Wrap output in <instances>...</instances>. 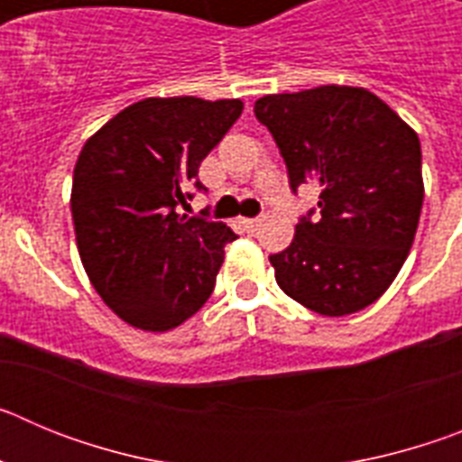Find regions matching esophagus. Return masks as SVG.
I'll use <instances>...</instances> for the list:
<instances>
[{
  "instance_id": "esophagus-1",
  "label": "esophagus",
  "mask_w": 462,
  "mask_h": 462,
  "mask_svg": "<svg viewBox=\"0 0 462 462\" xmlns=\"http://www.w3.org/2000/svg\"><path fill=\"white\" fill-rule=\"evenodd\" d=\"M261 224V217H252V219H243V226L247 228V231H254L256 226Z\"/></svg>"
}]
</instances>
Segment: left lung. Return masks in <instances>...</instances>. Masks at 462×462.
<instances>
[{
  "mask_svg": "<svg viewBox=\"0 0 462 462\" xmlns=\"http://www.w3.org/2000/svg\"><path fill=\"white\" fill-rule=\"evenodd\" d=\"M254 116L275 138L291 189H321V217L300 219L291 245L271 256L280 289L324 317L373 305L405 263L421 217L416 132L349 85L266 94Z\"/></svg>",
  "mask_w": 462,
  "mask_h": 462,
  "instance_id": "obj_1",
  "label": "left lung"
}]
</instances>
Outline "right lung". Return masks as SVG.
Segmentation results:
<instances>
[{
    "instance_id": "add662e5",
    "label": "right lung",
    "mask_w": 462,
    "mask_h": 462,
    "mask_svg": "<svg viewBox=\"0 0 462 462\" xmlns=\"http://www.w3.org/2000/svg\"><path fill=\"white\" fill-rule=\"evenodd\" d=\"M243 113L240 99L150 97L85 141L71 215L83 268L134 328L166 333L203 308L236 240L226 224L178 215L199 166Z\"/></svg>"
}]
</instances>
